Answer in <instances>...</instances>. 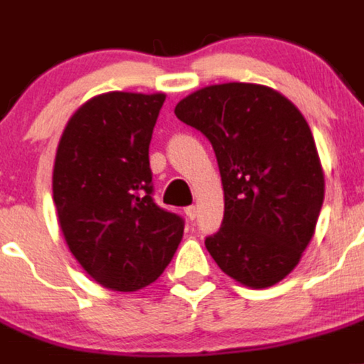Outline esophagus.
I'll return each instance as SVG.
<instances>
[{"instance_id": "34e87169", "label": "esophagus", "mask_w": 364, "mask_h": 364, "mask_svg": "<svg viewBox=\"0 0 364 364\" xmlns=\"http://www.w3.org/2000/svg\"><path fill=\"white\" fill-rule=\"evenodd\" d=\"M185 215H187L188 220H194L198 216V207L196 205H188L187 209H185Z\"/></svg>"}]
</instances>
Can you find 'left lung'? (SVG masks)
Masks as SVG:
<instances>
[{"label": "left lung", "instance_id": "1", "mask_svg": "<svg viewBox=\"0 0 364 364\" xmlns=\"http://www.w3.org/2000/svg\"><path fill=\"white\" fill-rule=\"evenodd\" d=\"M209 139L224 187L222 228L205 239L216 264L267 289L289 276L314 235L323 172L313 133L285 96L262 85L205 87L176 105Z\"/></svg>", "mask_w": 364, "mask_h": 364}]
</instances>
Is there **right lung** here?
<instances>
[{"label":"right lung","instance_id":"add662e5","mask_svg":"<svg viewBox=\"0 0 364 364\" xmlns=\"http://www.w3.org/2000/svg\"><path fill=\"white\" fill-rule=\"evenodd\" d=\"M164 94L107 92L68 120L53 166L64 239L100 285L133 292L170 264L185 222L154 201L149 142Z\"/></svg>","mask_w":364,"mask_h":364}]
</instances>
